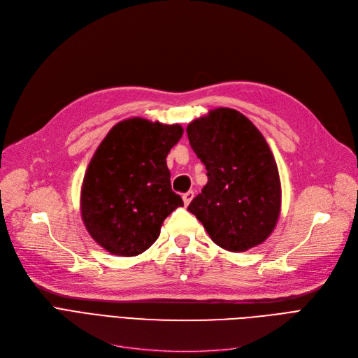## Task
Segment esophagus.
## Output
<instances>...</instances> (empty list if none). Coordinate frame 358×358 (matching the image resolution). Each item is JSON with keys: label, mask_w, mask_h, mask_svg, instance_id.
I'll list each match as a JSON object with an SVG mask.
<instances>
[{"label": "esophagus", "mask_w": 358, "mask_h": 358, "mask_svg": "<svg viewBox=\"0 0 358 358\" xmlns=\"http://www.w3.org/2000/svg\"><path fill=\"white\" fill-rule=\"evenodd\" d=\"M193 197H194V192H187V193H184L182 194V200H184V204L185 206H189L190 204V201L193 200Z\"/></svg>", "instance_id": "esophagus-1"}]
</instances>
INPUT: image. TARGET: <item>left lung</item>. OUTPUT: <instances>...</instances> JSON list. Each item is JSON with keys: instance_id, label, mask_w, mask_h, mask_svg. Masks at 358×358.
Instances as JSON below:
<instances>
[{"instance_id": "left-lung-1", "label": "left lung", "mask_w": 358, "mask_h": 358, "mask_svg": "<svg viewBox=\"0 0 358 358\" xmlns=\"http://www.w3.org/2000/svg\"><path fill=\"white\" fill-rule=\"evenodd\" d=\"M208 169V184L189 206L212 241L231 252L264 242L281 208L278 168L261 131L242 113L219 107L187 126Z\"/></svg>"}]
</instances>
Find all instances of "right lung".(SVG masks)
Here are the masks:
<instances>
[{
  "label": "right lung",
  "instance_id": "right-lung-1",
  "mask_svg": "<svg viewBox=\"0 0 358 358\" xmlns=\"http://www.w3.org/2000/svg\"><path fill=\"white\" fill-rule=\"evenodd\" d=\"M180 124L142 117L113 126L92 155L81 189V216L91 238L113 255L135 257L158 239L182 199L171 190L166 155Z\"/></svg>",
  "mask_w": 358,
  "mask_h": 358
}]
</instances>
